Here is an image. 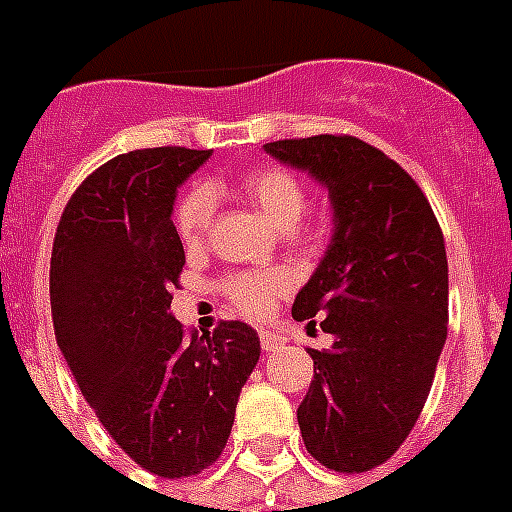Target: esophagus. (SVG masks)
Wrapping results in <instances>:
<instances>
[{
    "mask_svg": "<svg viewBox=\"0 0 512 512\" xmlns=\"http://www.w3.org/2000/svg\"><path fill=\"white\" fill-rule=\"evenodd\" d=\"M284 343H287V338H284V335L273 333V330H260V346H263V351L284 349Z\"/></svg>",
    "mask_w": 512,
    "mask_h": 512,
    "instance_id": "34e87169",
    "label": "esophagus"
}]
</instances>
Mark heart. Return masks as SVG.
<instances>
[{"label": "heart", "instance_id": "1", "mask_svg": "<svg viewBox=\"0 0 512 512\" xmlns=\"http://www.w3.org/2000/svg\"><path fill=\"white\" fill-rule=\"evenodd\" d=\"M241 193L247 201L271 222L273 228L290 230L300 222L306 209V193L298 177L276 166H260L241 179ZM214 220V193L209 187H195L182 198L177 209V230L185 244H201ZM290 287V273L271 268V271L236 273L225 282V295L230 303L249 317H263L271 311L276 295Z\"/></svg>", "mask_w": 512, "mask_h": 512}]
</instances>
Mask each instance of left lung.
<instances>
[{"label":"left lung","instance_id":"1","mask_svg":"<svg viewBox=\"0 0 512 512\" xmlns=\"http://www.w3.org/2000/svg\"><path fill=\"white\" fill-rule=\"evenodd\" d=\"M330 195L333 236L292 317L333 335L308 349L314 381L298 408L306 451L335 473H365L403 446L427 403L448 330L443 233L421 187L354 136L263 144Z\"/></svg>","mask_w":512,"mask_h":512}]
</instances>
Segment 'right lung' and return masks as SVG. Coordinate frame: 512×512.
<instances>
[{
  "instance_id": "obj_1",
  "label": "right lung",
  "mask_w": 512,
  "mask_h": 512,
  "mask_svg": "<svg viewBox=\"0 0 512 512\" xmlns=\"http://www.w3.org/2000/svg\"><path fill=\"white\" fill-rule=\"evenodd\" d=\"M209 150L117 155L69 198L50 257L58 349L115 443L161 478H190L222 454L241 386L260 360L244 322L185 335L171 314L185 249L179 185Z\"/></svg>"
}]
</instances>
